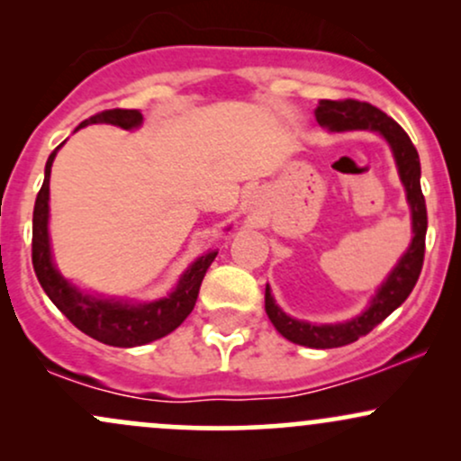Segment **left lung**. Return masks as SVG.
<instances>
[{
  "label": "left lung",
  "instance_id": "8db88e82",
  "mask_svg": "<svg viewBox=\"0 0 461 461\" xmlns=\"http://www.w3.org/2000/svg\"><path fill=\"white\" fill-rule=\"evenodd\" d=\"M316 121L330 131H356L368 130L377 131L384 136L385 142L393 151L396 171H399L401 184L405 188V199L410 205L411 214V242L405 249L403 256L394 264L393 271L384 279L382 285L375 290L370 297L366 310L362 314L353 316L345 322H316L299 321L288 316L275 303L271 294V285L267 284L264 293V308L275 330L288 338L290 342L310 348H336L356 342L357 338L366 336L373 331L384 319H388L393 312L399 308L403 301L410 297L420 275L422 260H425V234H427V208L425 197L420 190V160H418L416 147L411 145L410 136L403 128L390 119L388 114L366 102H356V99H345V102H331V99H321L314 110Z\"/></svg>",
  "mask_w": 461,
  "mask_h": 461
}]
</instances>
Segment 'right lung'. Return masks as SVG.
<instances>
[{
    "label": "right lung",
    "instance_id": "1",
    "mask_svg": "<svg viewBox=\"0 0 461 461\" xmlns=\"http://www.w3.org/2000/svg\"><path fill=\"white\" fill-rule=\"evenodd\" d=\"M93 123H108L123 130H136L142 125L140 110H105L82 121L77 130ZM76 130V131H77ZM65 145V142H62ZM58 145L45 164V179L36 194L34 219H32V264H34L36 277L47 293V297L54 301V305L67 316L79 331L95 340L110 347H140L147 342L164 338L167 333L177 330L186 316L193 312L197 301L199 285L203 282V275L214 262L216 253L208 249L201 253L190 267L179 275L176 288L168 294L153 301H130L121 297H104L77 288L76 284L58 271L54 256H51L50 242V176L51 164Z\"/></svg>",
    "mask_w": 461,
    "mask_h": 461
}]
</instances>
